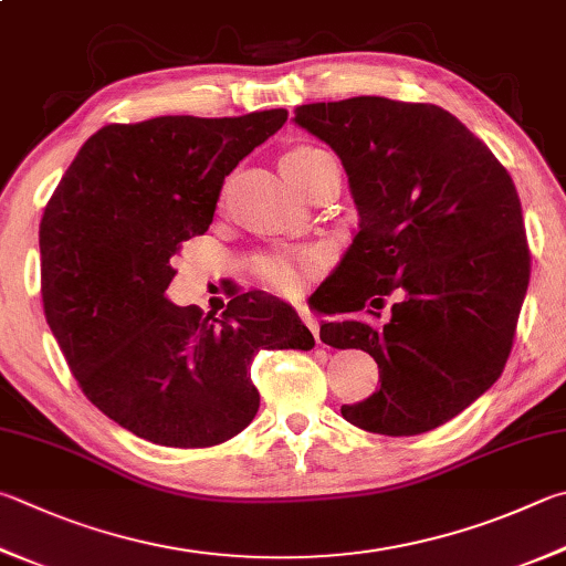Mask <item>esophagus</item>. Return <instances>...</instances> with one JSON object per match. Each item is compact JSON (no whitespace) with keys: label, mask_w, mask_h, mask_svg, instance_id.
<instances>
[{"label":"esophagus","mask_w":566,"mask_h":566,"mask_svg":"<svg viewBox=\"0 0 566 566\" xmlns=\"http://www.w3.org/2000/svg\"><path fill=\"white\" fill-rule=\"evenodd\" d=\"M296 312H300L302 322L306 324V328H310V332L314 334V338L318 342V318L310 310H306V306H296Z\"/></svg>","instance_id":"1"}]
</instances>
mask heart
<instances>
[{"instance_id": "b5f03b06", "label": "heart", "mask_w": 566, "mask_h": 566, "mask_svg": "<svg viewBox=\"0 0 566 566\" xmlns=\"http://www.w3.org/2000/svg\"><path fill=\"white\" fill-rule=\"evenodd\" d=\"M332 156L324 148L316 146H296L284 153L282 158V170L284 176L290 178L294 185L304 188L318 166ZM314 270V256L312 254H290V252H270L262 254L254 260V274L270 286V290L280 292L284 296H294L302 292V284L306 274Z\"/></svg>"}]
</instances>
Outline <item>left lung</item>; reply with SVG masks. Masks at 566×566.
<instances>
[{
	"label": "left lung",
	"instance_id": "8db88e82",
	"mask_svg": "<svg viewBox=\"0 0 566 566\" xmlns=\"http://www.w3.org/2000/svg\"><path fill=\"white\" fill-rule=\"evenodd\" d=\"M294 123L342 158L358 210L322 306L352 316L318 334L371 354L381 388L342 416L381 436L448 423L497 381L515 342L530 284L515 182L433 104L356 96L300 106ZM394 289L405 296L378 325L375 310Z\"/></svg>",
	"mask_w": 566,
	"mask_h": 566
}]
</instances>
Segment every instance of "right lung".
Wrapping results in <instances>:
<instances>
[{
	"mask_svg": "<svg viewBox=\"0 0 566 566\" xmlns=\"http://www.w3.org/2000/svg\"><path fill=\"white\" fill-rule=\"evenodd\" d=\"M286 111L111 123L76 153L39 224L41 302L71 374L101 413L168 448H210L252 423L260 348L314 336L272 294H234L218 318L176 306L172 254L212 222L224 176Z\"/></svg>",
	"mask_w": 566,
	"mask_h": 566,
	"instance_id": "right-lung-1",
	"label": "right lung"
}]
</instances>
